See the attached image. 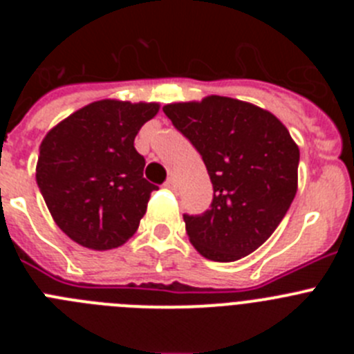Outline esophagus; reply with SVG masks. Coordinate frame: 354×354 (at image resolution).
Returning a JSON list of instances; mask_svg holds the SVG:
<instances>
[{
  "label": "esophagus",
  "mask_w": 354,
  "mask_h": 354,
  "mask_svg": "<svg viewBox=\"0 0 354 354\" xmlns=\"http://www.w3.org/2000/svg\"><path fill=\"white\" fill-rule=\"evenodd\" d=\"M162 186L167 187V189H175V179H174V177H170V179L165 180V184H162Z\"/></svg>",
  "instance_id": "1"
}]
</instances>
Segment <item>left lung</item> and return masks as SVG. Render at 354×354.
Instances as JSON below:
<instances>
[{
    "label": "left lung",
    "mask_w": 354,
    "mask_h": 354,
    "mask_svg": "<svg viewBox=\"0 0 354 354\" xmlns=\"http://www.w3.org/2000/svg\"><path fill=\"white\" fill-rule=\"evenodd\" d=\"M211 177V209L184 214L200 255L234 262L259 248L283 220L298 189L299 149L266 109L230 97L162 108Z\"/></svg>",
    "instance_id": "left-lung-1"
}]
</instances>
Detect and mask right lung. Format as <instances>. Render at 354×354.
<instances>
[{"label":"right lung","instance_id":"right-lung-1","mask_svg":"<svg viewBox=\"0 0 354 354\" xmlns=\"http://www.w3.org/2000/svg\"><path fill=\"white\" fill-rule=\"evenodd\" d=\"M159 104L97 101L53 127L37 162V184L56 225L77 245H124L158 186L143 177L145 158L134 138Z\"/></svg>","mask_w":354,"mask_h":354}]
</instances>
